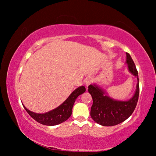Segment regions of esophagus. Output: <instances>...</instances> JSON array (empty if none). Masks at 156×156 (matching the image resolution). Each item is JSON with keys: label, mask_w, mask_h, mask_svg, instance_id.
Wrapping results in <instances>:
<instances>
[{"label": "esophagus", "mask_w": 156, "mask_h": 156, "mask_svg": "<svg viewBox=\"0 0 156 156\" xmlns=\"http://www.w3.org/2000/svg\"><path fill=\"white\" fill-rule=\"evenodd\" d=\"M92 81H93V79H92V78H91V77H88L86 78L85 82H84V84H85L86 87H87L89 84H91Z\"/></svg>", "instance_id": "1"}]
</instances>
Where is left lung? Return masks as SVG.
I'll return each mask as SVG.
<instances>
[{
	"label": "left lung",
	"mask_w": 156,
	"mask_h": 156,
	"mask_svg": "<svg viewBox=\"0 0 156 156\" xmlns=\"http://www.w3.org/2000/svg\"><path fill=\"white\" fill-rule=\"evenodd\" d=\"M129 72L137 78L136 89L128 100H119L109 97L103 89L96 84H90L88 91L93 99L91 117L95 122L105 126L118 125L129 118L137 105L139 96V78L136 65L128 53H126Z\"/></svg>",
	"instance_id": "left-lung-1"
}]
</instances>
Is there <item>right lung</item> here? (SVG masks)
I'll return each instance as SVG.
<instances>
[{
  "label": "right lung",
  "instance_id": "right-lung-1",
  "mask_svg": "<svg viewBox=\"0 0 156 156\" xmlns=\"http://www.w3.org/2000/svg\"><path fill=\"white\" fill-rule=\"evenodd\" d=\"M85 91L86 89L84 86L79 87L69 95V96L60 106L56 107V109L44 113H34L27 109L24 105H23L26 112L29 113V115L38 122L47 126L57 125L65 122L70 117L72 113L73 104H74L76 98L80 95L85 92Z\"/></svg>",
  "mask_w": 156,
  "mask_h": 156
}]
</instances>
